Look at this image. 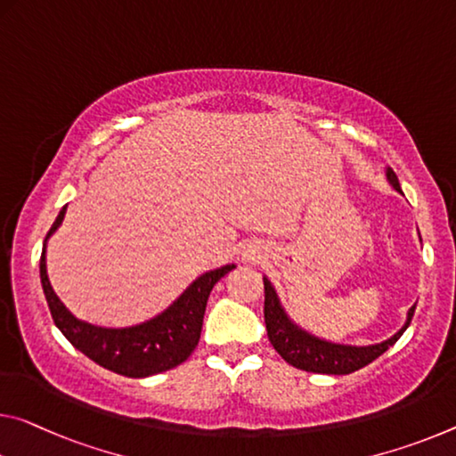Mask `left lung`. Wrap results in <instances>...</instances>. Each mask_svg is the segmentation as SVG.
<instances>
[{
  "instance_id": "obj_1",
  "label": "left lung",
  "mask_w": 456,
  "mask_h": 456,
  "mask_svg": "<svg viewBox=\"0 0 456 456\" xmlns=\"http://www.w3.org/2000/svg\"><path fill=\"white\" fill-rule=\"evenodd\" d=\"M386 178L394 189L402 192L400 180H397L395 172L386 166ZM420 235V233H418ZM264 290H265V302H264V319L267 329V338L273 345L281 359L288 363L298 367V370L313 371V373H327V375H346L361 370V367L370 365L373 359L392 346L397 338L403 335V330L410 327L411 316H414L416 305L408 310L406 322L402 324V329L392 335L386 341L373 343V345H343L335 341H327L302 329L300 324H296L290 314L286 313V308L281 306V300L276 292V288L267 276H264Z\"/></svg>"
}]
</instances>
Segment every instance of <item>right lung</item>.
<instances>
[{
	"mask_svg": "<svg viewBox=\"0 0 456 456\" xmlns=\"http://www.w3.org/2000/svg\"><path fill=\"white\" fill-rule=\"evenodd\" d=\"M64 213H67V205L61 208L42 245L40 281L53 321L70 345L95 361L97 365L126 378H148V375L168 371L189 359L194 346L199 345L208 294L216 281L233 270L235 264L200 273L170 306L148 321L132 324V327H99V324L77 319L56 296L48 280L46 243L62 225Z\"/></svg>",
	"mask_w": 456,
	"mask_h": 456,
	"instance_id": "obj_1",
	"label": "right lung"
}]
</instances>
